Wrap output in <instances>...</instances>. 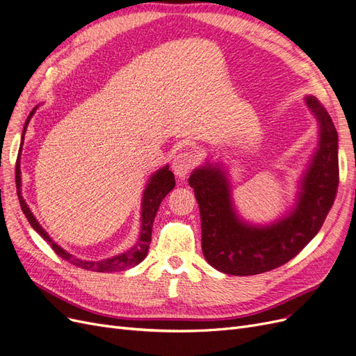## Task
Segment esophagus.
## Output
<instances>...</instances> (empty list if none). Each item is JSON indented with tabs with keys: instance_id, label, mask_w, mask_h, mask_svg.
<instances>
[{
	"instance_id": "obj_1",
	"label": "esophagus",
	"mask_w": 356,
	"mask_h": 356,
	"mask_svg": "<svg viewBox=\"0 0 356 356\" xmlns=\"http://www.w3.org/2000/svg\"><path fill=\"white\" fill-rule=\"evenodd\" d=\"M196 163H198V155H196L191 149H186V151L179 152L175 156L173 165H171V168H173L175 175L179 179H185L191 173L192 168L196 165Z\"/></svg>"
}]
</instances>
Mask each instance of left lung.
Segmentation results:
<instances>
[{
  "mask_svg": "<svg viewBox=\"0 0 356 356\" xmlns=\"http://www.w3.org/2000/svg\"><path fill=\"white\" fill-rule=\"evenodd\" d=\"M318 123V145L299 180L291 211L270 225L245 221L233 204L226 167L209 163L195 168L189 185L200 205L202 252L208 264L230 275H254L296 257L323 226L339 186V138L320 101L305 97Z\"/></svg>",
  "mask_w": 356,
  "mask_h": 356,
  "instance_id": "obj_1",
  "label": "left lung"
}]
</instances>
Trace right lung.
<instances>
[{"label": "right lung", "mask_w": 356, "mask_h": 356, "mask_svg": "<svg viewBox=\"0 0 356 356\" xmlns=\"http://www.w3.org/2000/svg\"><path fill=\"white\" fill-rule=\"evenodd\" d=\"M36 108H38V105L31 111L28 120H26V123H24L23 131H22V142H20V148H19V155H17V161H16L17 196H19V202H20V207L23 209L26 218H28V221L31 222L33 230H36V233L41 234V238L52 246V249H54V252L58 257H61L65 261H69L70 264H73L76 267H81V268L89 270V271H97V273H113V271H124L129 268H134L135 266L139 264V262H142L145 259V257L148 255L154 218L156 216V211H158V208H160V204L163 202V200L168 195L170 191L175 189V185H176L175 175L168 170V165H164L160 170H156L155 173L149 177L148 185H147V188H145L143 195H142L139 238L134 246L122 254L105 258V259H99V261H88V259L77 258V257L69 254L67 251H64V249L58 243H56L54 241H52V238H49V234L44 230V227L41 225H39V221L31 211L29 205L26 204V201L23 200V195H22L20 155H22V149H23L26 129H28V124L31 122L32 115L35 114Z\"/></svg>", "instance_id": "obj_1"}]
</instances>
